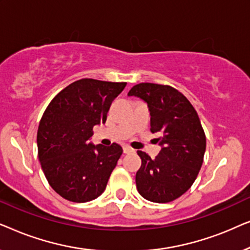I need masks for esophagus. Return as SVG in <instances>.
<instances>
[{"label":"esophagus","instance_id":"34e87169","mask_svg":"<svg viewBox=\"0 0 250 250\" xmlns=\"http://www.w3.org/2000/svg\"><path fill=\"white\" fill-rule=\"evenodd\" d=\"M124 153H131V152H134V149H132L131 146H124Z\"/></svg>","mask_w":250,"mask_h":250}]
</instances>
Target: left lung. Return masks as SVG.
I'll return each instance as SVG.
<instances>
[{"instance_id":"1","label":"left lung","mask_w":250,"mask_h":250,"mask_svg":"<svg viewBox=\"0 0 250 250\" xmlns=\"http://www.w3.org/2000/svg\"><path fill=\"white\" fill-rule=\"evenodd\" d=\"M128 95L141 98L150 110V131L163 146L151 158L139 150L136 189L145 199L165 204L177 199L196 181L204 162L206 135L193 105L169 85L140 83Z\"/></svg>"}]
</instances>
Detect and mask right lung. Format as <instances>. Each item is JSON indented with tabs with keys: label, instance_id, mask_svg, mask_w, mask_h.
Instances as JSON below:
<instances>
[{
	"label": "right lung",
	"instance_id": "right-lung-1",
	"mask_svg": "<svg viewBox=\"0 0 250 250\" xmlns=\"http://www.w3.org/2000/svg\"><path fill=\"white\" fill-rule=\"evenodd\" d=\"M125 82L83 78L68 85L47 105L37 129L39 159L47 182L73 203L98 198L107 187L123 149L93 146L94 125L104 123Z\"/></svg>",
	"mask_w": 250,
	"mask_h": 250
}]
</instances>
